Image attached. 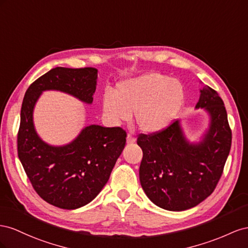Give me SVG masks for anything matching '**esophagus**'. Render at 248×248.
Here are the masks:
<instances>
[{
    "instance_id": "1",
    "label": "esophagus",
    "mask_w": 248,
    "mask_h": 248,
    "mask_svg": "<svg viewBox=\"0 0 248 248\" xmlns=\"http://www.w3.org/2000/svg\"><path fill=\"white\" fill-rule=\"evenodd\" d=\"M135 140H136L135 136L132 135V134H129L128 137H126V142H128V143H134V142H135Z\"/></svg>"
}]
</instances>
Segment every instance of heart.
Returning a JSON list of instances; mask_svg holds the SVG:
<instances>
[{"label":"heart","mask_w":248,"mask_h":248,"mask_svg":"<svg viewBox=\"0 0 248 248\" xmlns=\"http://www.w3.org/2000/svg\"><path fill=\"white\" fill-rule=\"evenodd\" d=\"M185 96V89L179 80L151 73L119 82L114 93H105L103 110L113 124L128 122L135 112L139 129L155 134L172 124Z\"/></svg>","instance_id":"1"}]
</instances>
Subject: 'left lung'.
Listing matches in <instances>:
<instances>
[{
	"label": "left lung",
	"mask_w": 248,
	"mask_h": 248,
	"mask_svg": "<svg viewBox=\"0 0 248 248\" xmlns=\"http://www.w3.org/2000/svg\"><path fill=\"white\" fill-rule=\"evenodd\" d=\"M196 109L210 115L209 130L200 143L184 137L179 120L163 131L139 134L143 153L140 184L158 207L169 211L193 208L215 190L232 145V130L224 103L217 91L204 85Z\"/></svg>",
	"instance_id": "obj_1"
}]
</instances>
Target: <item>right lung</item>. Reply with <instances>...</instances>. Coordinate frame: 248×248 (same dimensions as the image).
<instances>
[{
	"mask_svg": "<svg viewBox=\"0 0 248 248\" xmlns=\"http://www.w3.org/2000/svg\"><path fill=\"white\" fill-rule=\"evenodd\" d=\"M97 69L56 67L27 89L20 110L17 154L34 190L55 207L74 210L85 206L108 182L126 141L120 128L91 124L73 142L52 146L42 141L33 124V109L45 90H59L91 104Z\"/></svg>",
	"mask_w": 248,
	"mask_h": 248,
	"instance_id": "add662e5",
	"label": "right lung"
}]
</instances>
